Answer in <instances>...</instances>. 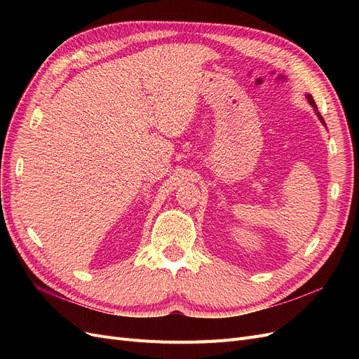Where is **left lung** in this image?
I'll return each instance as SVG.
<instances>
[{
  "label": "left lung",
  "instance_id": "obj_1",
  "mask_svg": "<svg viewBox=\"0 0 359 359\" xmlns=\"http://www.w3.org/2000/svg\"><path fill=\"white\" fill-rule=\"evenodd\" d=\"M307 97H309V102H310V104L314 107V109H318V107H316V103H314V100H313V97H311V95H307ZM318 115H319V118H320V121H322V123H325V121H323V118L320 116V114H319V112H318Z\"/></svg>",
  "mask_w": 359,
  "mask_h": 359
}]
</instances>
